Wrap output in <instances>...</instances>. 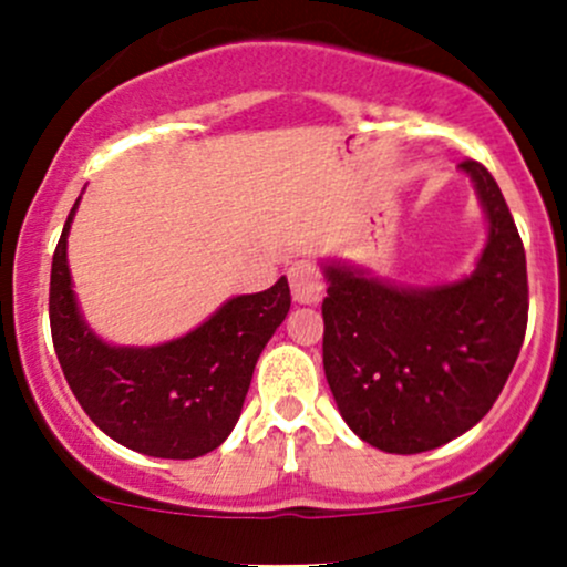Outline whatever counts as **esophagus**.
I'll use <instances>...</instances> for the list:
<instances>
[{"mask_svg": "<svg viewBox=\"0 0 567 567\" xmlns=\"http://www.w3.org/2000/svg\"><path fill=\"white\" fill-rule=\"evenodd\" d=\"M288 279H290V293L299 303H318L323 299L326 285H323V274L315 264L309 260H299L288 268Z\"/></svg>", "mask_w": 567, "mask_h": 567, "instance_id": "1", "label": "esophagus"}]
</instances>
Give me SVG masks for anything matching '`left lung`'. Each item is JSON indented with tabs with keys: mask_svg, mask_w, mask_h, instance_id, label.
Instances as JSON below:
<instances>
[{
	"mask_svg": "<svg viewBox=\"0 0 567 567\" xmlns=\"http://www.w3.org/2000/svg\"><path fill=\"white\" fill-rule=\"evenodd\" d=\"M488 217L478 268L456 285L399 290L326 268L323 369L348 426L389 454H421L473 429L497 402L527 331V258L511 208L475 159Z\"/></svg>",
	"mask_w": 567,
	"mask_h": 567,
	"instance_id": "8db88e82",
	"label": "left lung"
}]
</instances>
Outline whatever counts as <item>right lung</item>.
Returning <instances> with one entry per match:
<instances>
[{"mask_svg":"<svg viewBox=\"0 0 567 567\" xmlns=\"http://www.w3.org/2000/svg\"><path fill=\"white\" fill-rule=\"evenodd\" d=\"M75 206L53 249L48 293L53 350L68 385L94 424L138 454H208L236 426L258 355L288 315V279L264 293L236 296L168 344L111 348L83 326L70 288L68 230Z\"/></svg>","mask_w":567,"mask_h":567,"instance_id":"right-lung-1","label":"right lung"}]
</instances>
